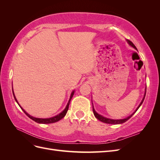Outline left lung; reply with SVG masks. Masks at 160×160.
Returning a JSON list of instances; mask_svg holds the SVG:
<instances>
[{
	"label": "left lung",
	"instance_id": "1",
	"mask_svg": "<svg viewBox=\"0 0 160 160\" xmlns=\"http://www.w3.org/2000/svg\"><path fill=\"white\" fill-rule=\"evenodd\" d=\"M127 42H128V44H129L131 47H132L133 48H134L135 49H136V50L138 51L136 47H135V46L133 45V43L132 41H130L129 40H127ZM146 89H145V93H144L143 98V99L142 100L141 103H140V104L139 105V106L137 108V109H135V111H134V112H133L132 115H130L129 116V117H128V118H125V119H109V118H105V117H103V116H102L101 115H100V114H99V113H98L96 112L95 109H94V108H93V113H94L95 117L97 119H99V121H101V122H102L105 123H108V124H114V125H116V124H122V123H125V122H127V121H128L129 119H130L131 118H132V115H133L135 112H136V111H138V109L139 108L140 106L142 105V104L143 103V101H144L145 97H146ZM92 104H93V103H92Z\"/></svg>",
	"mask_w": 160,
	"mask_h": 160
}]
</instances>
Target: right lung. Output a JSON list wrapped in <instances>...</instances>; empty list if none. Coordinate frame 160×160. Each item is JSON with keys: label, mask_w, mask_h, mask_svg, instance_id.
<instances>
[{"label": "right lung", "mask_w": 160, "mask_h": 160, "mask_svg": "<svg viewBox=\"0 0 160 160\" xmlns=\"http://www.w3.org/2000/svg\"><path fill=\"white\" fill-rule=\"evenodd\" d=\"M12 94H13L14 99H15L16 102H17V103H18V105H19V107H20V108H21V109L24 111V113H25L28 116V117L29 118H31L32 120L35 121V122L38 123H42V124H48V123H55V122H58V121L61 120L62 118H63L65 117V115H66V113H67V111H68L70 101H71V99H72V96H73L74 93H75V90H73V91H72L71 92V96H70V98H69V99L68 103H67V105H66V107H65V109H64L63 111H62V112H61L60 113H59L58 115L54 116V117H52V118H37L32 117V116L30 115L29 114H28L27 112H26V111L22 109V108L21 107V106L20 105H19V103H18V101H17V98H16V97H15V95H14V91H13V88H12Z\"/></svg>", "instance_id": "right-lung-1"}]
</instances>
